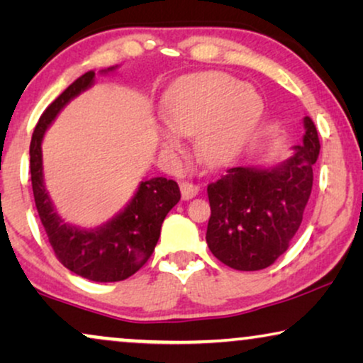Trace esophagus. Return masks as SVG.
Returning <instances> with one entry per match:
<instances>
[{
    "mask_svg": "<svg viewBox=\"0 0 363 363\" xmlns=\"http://www.w3.org/2000/svg\"><path fill=\"white\" fill-rule=\"evenodd\" d=\"M180 190H182L183 200H191V198H195L198 195L200 186L193 185V183H190V182H183L180 185Z\"/></svg>",
    "mask_w": 363,
    "mask_h": 363,
    "instance_id": "1",
    "label": "esophagus"
}]
</instances>
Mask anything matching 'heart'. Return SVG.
Instances as JSON below:
<instances>
[{
  "label": "heart",
  "instance_id": "heart-1",
  "mask_svg": "<svg viewBox=\"0 0 363 363\" xmlns=\"http://www.w3.org/2000/svg\"><path fill=\"white\" fill-rule=\"evenodd\" d=\"M262 102L245 82L221 72L183 79L162 102L168 128L160 147L168 157L182 152L180 137H195V153L208 168L230 165L259 122Z\"/></svg>",
  "mask_w": 363,
  "mask_h": 363
}]
</instances>
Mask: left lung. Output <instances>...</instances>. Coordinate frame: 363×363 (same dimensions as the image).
Here are the masks:
<instances>
[{
	"instance_id": "8db88e82",
	"label": "left lung",
	"mask_w": 363,
	"mask_h": 363,
	"mask_svg": "<svg viewBox=\"0 0 363 363\" xmlns=\"http://www.w3.org/2000/svg\"><path fill=\"white\" fill-rule=\"evenodd\" d=\"M292 155L276 167H235L208 185L211 216L206 242L223 264L238 271L271 266L299 230L312 191L320 143L311 117Z\"/></svg>"
}]
</instances>
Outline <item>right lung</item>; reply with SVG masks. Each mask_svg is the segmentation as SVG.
Wrapping results in <instances>:
<instances>
[{"label": "right lung", "mask_w": 363, "mask_h": 363, "mask_svg": "<svg viewBox=\"0 0 363 363\" xmlns=\"http://www.w3.org/2000/svg\"><path fill=\"white\" fill-rule=\"evenodd\" d=\"M117 67V66H116ZM108 67L102 74L112 72ZM96 72H86L74 81L46 108L34 128L29 145V165L36 208L56 257L74 274L96 282H117L140 269L155 250L162 223L180 201L177 182L163 177L143 180L123 210L106 225L84 230L59 216L44 185L43 138L57 113L94 84Z\"/></svg>", "instance_id": "obj_1"}]
</instances>
